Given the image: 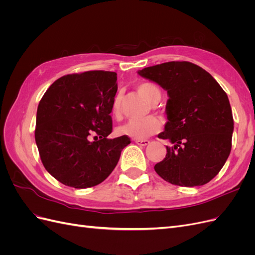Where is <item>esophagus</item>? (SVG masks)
Returning <instances> with one entry per match:
<instances>
[{"label": "esophagus", "instance_id": "1", "mask_svg": "<svg viewBox=\"0 0 255 255\" xmlns=\"http://www.w3.org/2000/svg\"><path fill=\"white\" fill-rule=\"evenodd\" d=\"M135 142H136L138 145L145 146V145H148V144L150 143V140H148V139H135Z\"/></svg>", "mask_w": 255, "mask_h": 255}]
</instances>
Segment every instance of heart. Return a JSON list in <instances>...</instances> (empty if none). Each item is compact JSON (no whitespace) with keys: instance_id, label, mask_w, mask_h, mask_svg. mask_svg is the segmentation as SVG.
<instances>
[{"instance_id":"obj_1","label":"heart","mask_w":255,"mask_h":255,"mask_svg":"<svg viewBox=\"0 0 255 255\" xmlns=\"http://www.w3.org/2000/svg\"><path fill=\"white\" fill-rule=\"evenodd\" d=\"M137 91L139 95L150 104L156 103L160 98L159 89L151 83H142L137 86ZM121 101L122 96L120 92L116 94L112 103V113L115 117H119L121 113ZM161 129V121L155 117H148L140 120H128L125 125L117 128L119 135L128 136L135 139H143L158 133Z\"/></svg>"}]
</instances>
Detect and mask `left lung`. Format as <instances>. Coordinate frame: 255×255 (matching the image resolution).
Instances as JSON below:
<instances>
[{
	"label": "left lung",
	"mask_w": 255,
	"mask_h": 255,
	"mask_svg": "<svg viewBox=\"0 0 255 255\" xmlns=\"http://www.w3.org/2000/svg\"><path fill=\"white\" fill-rule=\"evenodd\" d=\"M167 91L166 157L154 166L179 186H201L218 174L230 155L234 120L227 94L204 69L188 61H169L137 72Z\"/></svg>",
	"instance_id": "1"
}]
</instances>
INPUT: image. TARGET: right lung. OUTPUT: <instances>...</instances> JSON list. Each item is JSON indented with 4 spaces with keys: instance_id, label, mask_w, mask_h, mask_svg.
<instances>
[{
    "instance_id": "obj_1",
    "label": "right lung",
    "mask_w": 255,
    "mask_h": 255,
    "mask_svg": "<svg viewBox=\"0 0 255 255\" xmlns=\"http://www.w3.org/2000/svg\"><path fill=\"white\" fill-rule=\"evenodd\" d=\"M117 89L116 72L87 71L65 75L45 91L37 109L35 140L44 168L60 183L96 186L117 166L130 143L128 136L107 138Z\"/></svg>"
}]
</instances>
